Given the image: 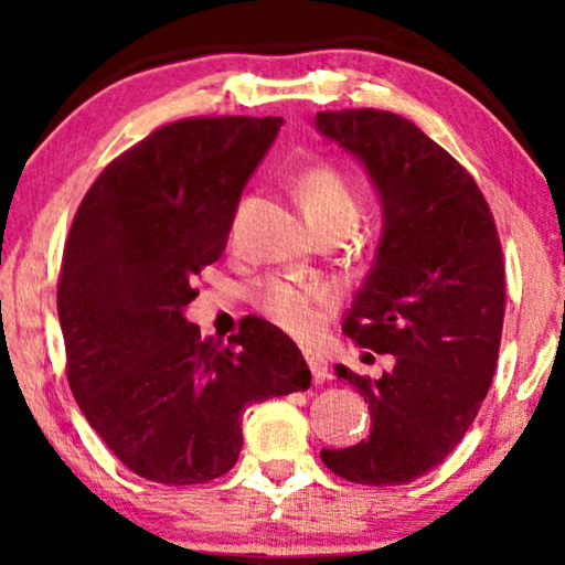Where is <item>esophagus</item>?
<instances>
[{
  "label": "esophagus",
  "mask_w": 565,
  "mask_h": 565,
  "mask_svg": "<svg viewBox=\"0 0 565 565\" xmlns=\"http://www.w3.org/2000/svg\"><path fill=\"white\" fill-rule=\"evenodd\" d=\"M303 358H306V362H308V367H311V373H313V383H323L329 377V365H327V360L321 358L319 352H313L311 347H306L303 350Z\"/></svg>",
  "instance_id": "esophagus-1"
}]
</instances>
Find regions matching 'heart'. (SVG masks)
Segmentation results:
<instances>
[{"label": "heart", "mask_w": 565, "mask_h": 565, "mask_svg": "<svg viewBox=\"0 0 565 565\" xmlns=\"http://www.w3.org/2000/svg\"><path fill=\"white\" fill-rule=\"evenodd\" d=\"M296 195L316 231L337 223H358L360 200L347 177L331 164H311L296 177ZM337 290L327 282H296L269 277L254 288V303L275 327L296 337L319 329L323 311L334 306Z\"/></svg>", "instance_id": "obj_1"}]
</instances>
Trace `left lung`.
Masks as SVG:
<instances>
[{
	"mask_svg": "<svg viewBox=\"0 0 565 565\" xmlns=\"http://www.w3.org/2000/svg\"><path fill=\"white\" fill-rule=\"evenodd\" d=\"M316 126L381 192L383 238L342 331L391 354L377 377L334 367L365 398L373 431L321 460L352 483H412L466 437L497 373L507 306L497 221L466 167L408 118L362 107L319 113Z\"/></svg>",
	"mask_w": 565,
	"mask_h": 565,
	"instance_id": "obj_1",
	"label": "left lung"
}]
</instances>
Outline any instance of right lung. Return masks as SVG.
Wrapping results in <instances>:
<instances>
[{
    "instance_id": "add662e5",
    "label": "right lung",
    "mask_w": 565,
    "mask_h": 565,
    "mask_svg": "<svg viewBox=\"0 0 565 565\" xmlns=\"http://www.w3.org/2000/svg\"><path fill=\"white\" fill-rule=\"evenodd\" d=\"M280 126L205 115L157 128L103 169L66 236L56 303L68 385L115 458L153 483L228 473L244 408L311 385L269 321L249 316L223 344L182 316Z\"/></svg>"
}]
</instances>
